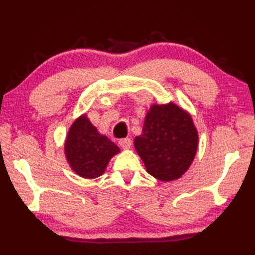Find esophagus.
Returning a JSON list of instances; mask_svg holds the SVG:
<instances>
[{"label": "esophagus", "mask_w": 255, "mask_h": 255, "mask_svg": "<svg viewBox=\"0 0 255 255\" xmlns=\"http://www.w3.org/2000/svg\"><path fill=\"white\" fill-rule=\"evenodd\" d=\"M119 146H120V147H122L123 149L130 148L131 140L129 139V138H124V139H120V140H119Z\"/></svg>", "instance_id": "1"}]
</instances>
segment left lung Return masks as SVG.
Returning a JSON list of instances; mask_svg holds the SVG:
<instances>
[{
	"instance_id": "8db88e82",
	"label": "left lung",
	"mask_w": 255,
	"mask_h": 255,
	"mask_svg": "<svg viewBox=\"0 0 255 255\" xmlns=\"http://www.w3.org/2000/svg\"><path fill=\"white\" fill-rule=\"evenodd\" d=\"M197 128L188 111L173 102L152 105L145 116L141 135L133 146L146 171L155 179L170 182L180 179L195 159Z\"/></svg>"
}]
</instances>
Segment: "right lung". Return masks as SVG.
<instances>
[{
	"label": "right lung",
	"instance_id": "obj_1",
	"mask_svg": "<svg viewBox=\"0 0 255 255\" xmlns=\"http://www.w3.org/2000/svg\"><path fill=\"white\" fill-rule=\"evenodd\" d=\"M120 152L117 145L101 135L86 115L72 124L64 153L71 169L84 179H96L105 173L108 163Z\"/></svg>",
	"mask_w": 255,
	"mask_h": 255
}]
</instances>
